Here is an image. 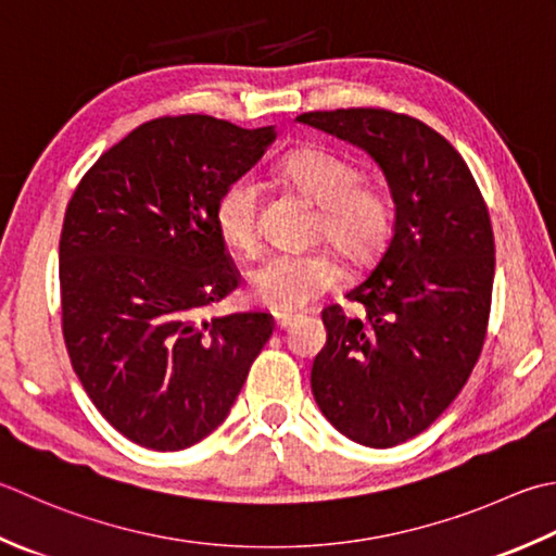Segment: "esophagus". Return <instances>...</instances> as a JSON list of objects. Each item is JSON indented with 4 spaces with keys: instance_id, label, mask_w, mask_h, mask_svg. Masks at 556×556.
Wrapping results in <instances>:
<instances>
[{
    "instance_id": "obj_1",
    "label": "esophagus",
    "mask_w": 556,
    "mask_h": 556,
    "mask_svg": "<svg viewBox=\"0 0 556 556\" xmlns=\"http://www.w3.org/2000/svg\"><path fill=\"white\" fill-rule=\"evenodd\" d=\"M293 320H296V318H293L291 313H275V328L277 330H287Z\"/></svg>"
}]
</instances>
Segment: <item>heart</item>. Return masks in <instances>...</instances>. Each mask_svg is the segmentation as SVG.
I'll list each match as a JSON object with an SVG mask.
<instances>
[{
  "label": "heart",
  "mask_w": 556,
  "mask_h": 556,
  "mask_svg": "<svg viewBox=\"0 0 556 556\" xmlns=\"http://www.w3.org/2000/svg\"><path fill=\"white\" fill-rule=\"evenodd\" d=\"M281 178L320 206L318 233L354 265H366L383 253L395 231V198L388 185L364 180L350 156L328 147H301L285 156ZM257 182L233 178L214 202V226L222 241L248 253L257 243ZM334 257L315 253H275L248 271V293L260 306L293 313L340 285Z\"/></svg>",
  "instance_id": "b5f03b06"
}]
</instances>
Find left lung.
<instances>
[{"instance_id":"8db88e82","label":"left lung","mask_w":556,"mask_h":556,"mask_svg":"<svg viewBox=\"0 0 556 556\" xmlns=\"http://www.w3.org/2000/svg\"><path fill=\"white\" fill-rule=\"evenodd\" d=\"M299 123L364 149L395 198V231L376 267L346 291L350 318L323 311L328 342L311 371L332 427L368 448L429 429L458 397L486 337L494 233L463 156L421 119L383 108L303 113Z\"/></svg>"}]
</instances>
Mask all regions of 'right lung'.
<instances>
[{
  "mask_svg": "<svg viewBox=\"0 0 556 556\" xmlns=\"http://www.w3.org/2000/svg\"><path fill=\"white\" fill-rule=\"evenodd\" d=\"M210 115L132 129L76 185L60 236L62 334L86 395L144 448L219 427L271 334V315L200 320L238 287L214 226L224 185L275 141Z\"/></svg>",
  "mask_w": 556,
  "mask_h": 556,
  "instance_id": "add662e5",
  "label": "right lung"
}]
</instances>
